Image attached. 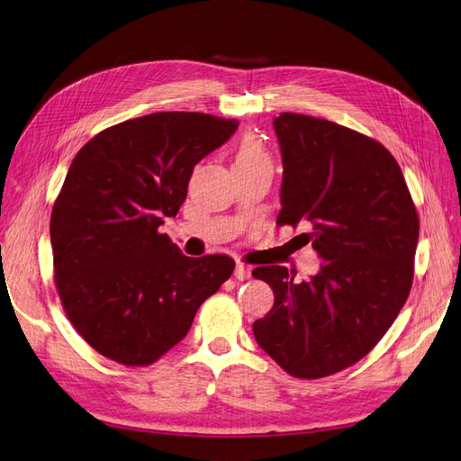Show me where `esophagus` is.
I'll use <instances>...</instances> for the list:
<instances>
[{
    "label": "esophagus",
    "mask_w": 461,
    "mask_h": 461,
    "mask_svg": "<svg viewBox=\"0 0 461 461\" xmlns=\"http://www.w3.org/2000/svg\"><path fill=\"white\" fill-rule=\"evenodd\" d=\"M234 277L240 279V281L249 279V277H251V268L246 267V265H242V262H238L236 268H234Z\"/></svg>",
    "instance_id": "34e87169"
}]
</instances>
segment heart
<instances>
[{"instance_id":"obj_1","label":"heart","mask_w":461,"mask_h":461,"mask_svg":"<svg viewBox=\"0 0 461 461\" xmlns=\"http://www.w3.org/2000/svg\"><path fill=\"white\" fill-rule=\"evenodd\" d=\"M262 163H270L268 151L253 135H244L234 153V167H255Z\"/></svg>"}]
</instances>
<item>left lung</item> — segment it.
<instances>
[{"mask_svg": "<svg viewBox=\"0 0 461 461\" xmlns=\"http://www.w3.org/2000/svg\"><path fill=\"white\" fill-rule=\"evenodd\" d=\"M274 129L277 225L308 229L303 244L322 265L300 283L285 267L255 268L276 300L253 334L287 374L319 379L364 358L396 321L412 285L419 215L398 161L377 140L293 113L274 118Z\"/></svg>", "mask_w": 461, "mask_h": 461, "instance_id": "obj_1", "label": "left lung"}]
</instances>
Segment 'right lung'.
<instances>
[{
    "label": "right lung",
    "mask_w": 461,
    "mask_h": 461,
    "mask_svg": "<svg viewBox=\"0 0 461 461\" xmlns=\"http://www.w3.org/2000/svg\"><path fill=\"white\" fill-rule=\"evenodd\" d=\"M236 129L156 113L101 131L75 156L50 217L54 277L65 313L103 357L156 362L230 277V257H185L159 227L185 201L194 165Z\"/></svg>",
    "instance_id": "obj_1"
}]
</instances>
